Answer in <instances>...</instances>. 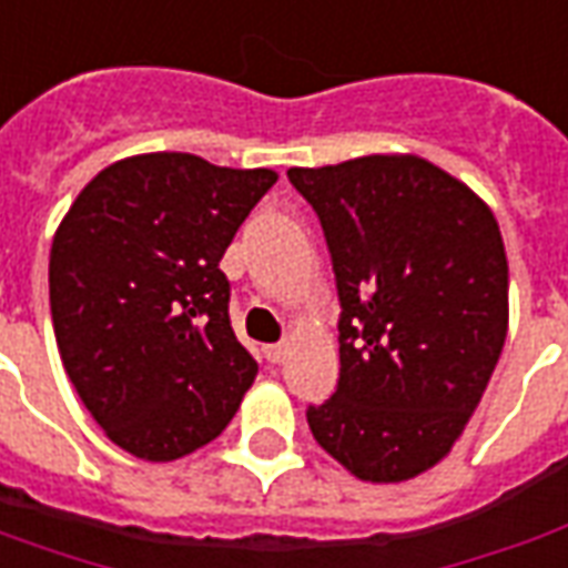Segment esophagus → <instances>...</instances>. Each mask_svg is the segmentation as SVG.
<instances>
[{
    "label": "esophagus",
    "mask_w": 568,
    "mask_h": 568,
    "mask_svg": "<svg viewBox=\"0 0 568 568\" xmlns=\"http://www.w3.org/2000/svg\"><path fill=\"white\" fill-rule=\"evenodd\" d=\"M264 358H267V362H273V365H276V362H283L285 344H267V346H264Z\"/></svg>",
    "instance_id": "esophagus-1"
}]
</instances>
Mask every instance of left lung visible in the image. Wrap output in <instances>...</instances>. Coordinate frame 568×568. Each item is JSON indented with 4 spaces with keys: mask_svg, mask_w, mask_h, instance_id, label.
<instances>
[{
    "mask_svg": "<svg viewBox=\"0 0 568 568\" xmlns=\"http://www.w3.org/2000/svg\"><path fill=\"white\" fill-rule=\"evenodd\" d=\"M332 255L341 377L307 407L313 438L362 480L398 484L450 453L508 334L499 224L414 154L292 166Z\"/></svg>",
    "mask_w": 568,
    "mask_h": 568,
    "instance_id": "8db88e82",
    "label": "left lung"
}]
</instances>
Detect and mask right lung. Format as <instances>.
I'll return each mask as SVG.
<instances>
[{
  "label": "right lung",
  "instance_id": "obj_1",
  "mask_svg": "<svg viewBox=\"0 0 568 568\" xmlns=\"http://www.w3.org/2000/svg\"><path fill=\"white\" fill-rule=\"evenodd\" d=\"M273 170L154 151L105 166L51 246L57 349L121 450L170 463L219 438L258 365L227 316L219 267Z\"/></svg>",
  "mask_w": 568,
  "mask_h": 568
}]
</instances>
